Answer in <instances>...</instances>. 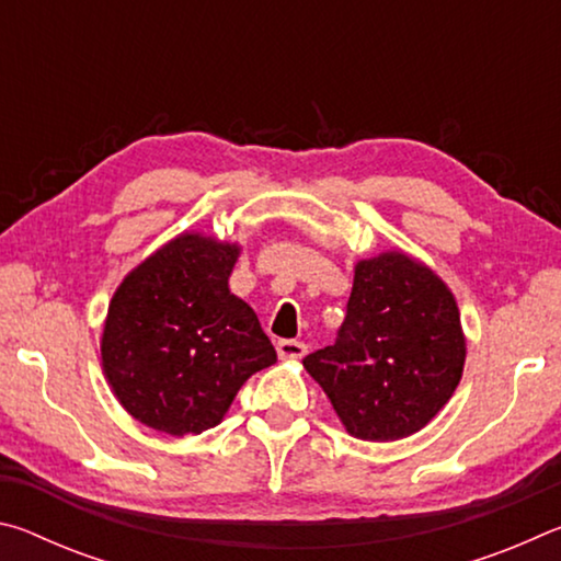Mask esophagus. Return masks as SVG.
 I'll use <instances>...</instances> for the list:
<instances>
[{
  "mask_svg": "<svg viewBox=\"0 0 561 561\" xmlns=\"http://www.w3.org/2000/svg\"><path fill=\"white\" fill-rule=\"evenodd\" d=\"M277 354L284 360H297V358L307 354V344H304V341H297V339H284L277 344Z\"/></svg>",
  "mask_w": 561,
  "mask_h": 561,
  "instance_id": "1",
  "label": "esophagus"
}]
</instances>
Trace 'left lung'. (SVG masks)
<instances>
[{"label":"left lung","instance_id":"8db88e82","mask_svg":"<svg viewBox=\"0 0 561 561\" xmlns=\"http://www.w3.org/2000/svg\"><path fill=\"white\" fill-rule=\"evenodd\" d=\"M465 366L453 291L403 252L360 260L346 319L331 346L304 358L344 428L360 440H401L450 401Z\"/></svg>","mask_w":561,"mask_h":561}]
</instances>
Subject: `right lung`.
<instances>
[{
  "mask_svg": "<svg viewBox=\"0 0 561 561\" xmlns=\"http://www.w3.org/2000/svg\"><path fill=\"white\" fill-rule=\"evenodd\" d=\"M240 244L183 232L121 282L101 336L113 396L148 428H215L252 374L277 360L252 307L230 291Z\"/></svg>",
  "mask_w": 561,
  "mask_h": 561,
  "instance_id": "1",
  "label": "right lung"
}]
</instances>
